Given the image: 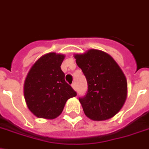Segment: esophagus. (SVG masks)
I'll return each instance as SVG.
<instances>
[{"mask_svg": "<svg viewBox=\"0 0 149 149\" xmlns=\"http://www.w3.org/2000/svg\"><path fill=\"white\" fill-rule=\"evenodd\" d=\"M72 88H73V89L74 90V91H76V90H77V88H76V84H75V83L72 84Z\"/></svg>", "mask_w": 149, "mask_h": 149, "instance_id": "esophagus-1", "label": "esophagus"}]
</instances>
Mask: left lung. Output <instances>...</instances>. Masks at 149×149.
Here are the masks:
<instances>
[{"mask_svg": "<svg viewBox=\"0 0 149 149\" xmlns=\"http://www.w3.org/2000/svg\"><path fill=\"white\" fill-rule=\"evenodd\" d=\"M77 66L88 81L84 97L79 98L84 112L94 121H104L118 113L127 97V81L116 61L99 49L74 54Z\"/></svg>", "mask_w": 149, "mask_h": 149, "instance_id": "obj_1", "label": "left lung"}]
</instances>
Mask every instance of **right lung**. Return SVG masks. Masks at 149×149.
<instances>
[{
	"instance_id": "obj_1",
	"label": "right lung",
	"mask_w": 149,
	"mask_h": 149,
	"mask_svg": "<svg viewBox=\"0 0 149 149\" xmlns=\"http://www.w3.org/2000/svg\"><path fill=\"white\" fill-rule=\"evenodd\" d=\"M63 54L49 52L38 58L26 77L23 94L26 104L36 117L53 120L62 113L66 102L77 95L65 81L61 65Z\"/></svg>"
}]
</instances>
